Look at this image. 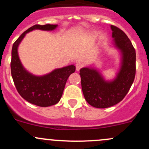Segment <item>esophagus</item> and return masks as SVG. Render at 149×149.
I'll use <instances>...</instances> for the list:
<instances>
[{
  "instance_id": "1",
  "label": "esophagus",
  "mask_w": 149,
  "mask_h": 149,
  "mask_svg": "<svg viewBox=\"0 0 149 149\" xmlns=\"http://www.w3.org/2000/svg\"><path fill=\"white\" fill-rule=\"evenodd\" d=\"M82 66H83V63H77L76 65V70H77V71H79V70L81 68Z\"/></svg>"
}]
</instances>
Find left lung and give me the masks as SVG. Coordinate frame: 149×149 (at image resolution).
<instances>
[{"mask_svg":"<svg viewBox=\"0 0 149 149\" xmlns=\"http://www.w3.org/2000/svg\"><path fill=\"white\" fill-rule=\"evenodd\" d=\"M114 47L120 52V69L115 79L105 80L95 68L80 70L81 87L86 102L96 108H107L121 102L131 87L136 76V50L127 36L111 25Z\"/></svg>","mask_w":149,"mask_h":149,"instance_id":"left-lung-1","label":"left lung"}]
</instances>
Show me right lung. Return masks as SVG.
<instances>
[{"instance_id":"1","label":"right lung","mask_w":149,"mask_h":149,"mask_svg":"<svg viewBox=\"0 0 149 149\" xmlns=\"http://www.w3.org/2000/svg\"><path fill=\"white\" fill-rule=\"evenodd\" d=\"M57 27V24L34 25L25 31L12 47L10 70L18 92L29 103L43 107L52 106L60 101L66 81L69 76L75 72L76 66L70 65L55 69L43 76H35L26 70L22 65L18 54V47L29 31L35 29L53 31Z\"/></svg>"}]
</instances>
